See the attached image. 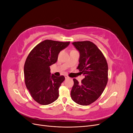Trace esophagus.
Wrapping results in <instances>:
<instances>
[{"label": "esophagus", "mask_w": 133, "mask_h": 133, "mask_svg": "<svg viewBox=\"0 0 133 133\" xmlns=\"http://www.w3.org/2000/svg\"><path fill=\"white\" fill-rule=\"evenodd\" d=\"M64 76H65V79H68V78H69V77H68V75H64Z\"/></svg>", "instance_id": "obj_1"}]
</instances>
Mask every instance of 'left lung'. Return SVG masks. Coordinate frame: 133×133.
<instances>
[{
	"instance_id": "left-lung-1",
	"label": "left lung",
	"mask_w": 133,
	"mask_h": 133,
	"mask_svg": "<svg viewBox=\"0 0 133 133\" xmlns=\"http://www.w3.org/2000/svg\"><path fill=\"white\" fill-rule=\"evenodd\" d=\"M80 54L77 69L85 76L81 82L73 79L71 98L81 105H88L102 95L108 83L106 59L96 45L90 41L72 43Z\"/></svg>"
}]
</instances>
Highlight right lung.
<instances>
[{"label": "right lung", "mask_w": 133, "mask_h": 133, "mask_svg": "<svg viewBox=\"0 0 133 133\" xmlns=\"http://www.w3.org/2000/svg\"><path fill=\"white\" fill-rule=\"evenodd\" d=\"M69 44L45 40L28 55L24 67L25 83L32 98L39 104L48 105L58 98L59 88L65 77L51 74L50 66L57 62L60 51Z\"/></svg>", "instance_id": "right-lung-1"}]
</instances>
